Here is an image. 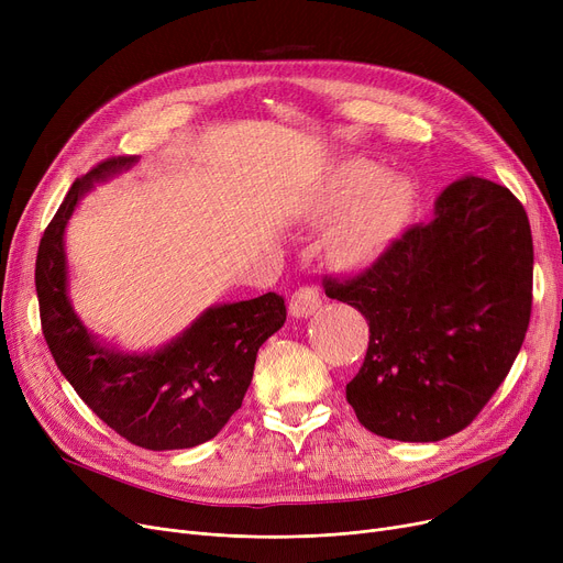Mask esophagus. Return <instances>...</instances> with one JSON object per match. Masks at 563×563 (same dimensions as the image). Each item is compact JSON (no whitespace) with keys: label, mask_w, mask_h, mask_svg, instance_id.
<instances>
[{"label":"esophagus","mask_w":563,"mask_h":563,"mask_svg":"<svg viewBox=\"0 0 563 563\" xmlns=\"http://www.w3.org/2000/svg\"><path fill=\"white\" fill-rule=\"evenodd\" d=\"M319 306H321L319 291L314 287H308V285L299 287L297 291L291 294V299H289L291 317H310Z\"/></svg>","instance_id":"esophagus-1"}]
</instances>
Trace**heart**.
Here are the masks:
<instances>
[{"instance_id": "1", "label": "heart", "mask_w": 563, "mask_h": 563, "mask_svg": "<svg viewBox=\"0 0 563 563\" xmlns=\"http://www.w3.org/2000/svg\"><path fill=\"white\" fill-rule=\"evenodd\" d=\"M416 189L406 175L386 173L367 159L338 164L321 183L312 200L317 219H331L344 209L335 223L329 251L342 266H361L386 251L410 219Z\"/></svg>"}]
</instances>
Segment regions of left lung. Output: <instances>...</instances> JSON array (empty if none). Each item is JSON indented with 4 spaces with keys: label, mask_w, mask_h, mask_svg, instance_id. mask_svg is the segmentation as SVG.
I'll list each match as a JSON object with an SVG mask.
<instances>
[{
    "label": "left lung",
    "mask_w": 563,
    "mask_h": 563,
    "mask_svg": "<svg viewBox=\"0 0 563 563\" xmlns=\"http://www.w3.org/2000/svg\"><path fill=\"white\" fill-rule=\"evenodd\" d=\"M534 246L525 207L467 175L435 219L404 230L367 269L323 278L365 314L369 344L346 401L376 435L435 442L475 420L507 378L531 314Z\"/></svg>",
    "instance_id": "1"
}]
</instances>
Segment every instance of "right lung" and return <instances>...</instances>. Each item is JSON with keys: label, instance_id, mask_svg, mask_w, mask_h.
<instances>
[{"label": "right lung", "instance_id": "obj_1", "mask_svg": "<svg viewBox=\"0 0 563 563\" xmlns=\"http://www.w3.org/2000/svg\"><path fill=\"white\" fill-rule=\"evenodd\" d=\"M132 164L136 157H109L77 177L45 228L36 257L43 335L75 393L118 435L153 452L187 450L214 438L242 406L257 349L283 327L287 310L276 291L207 308L183 335L141 356L88 333L68 299L64 232L93 183Z\"/></svg>", "mask_w": 563, "mask_h": 563}]
</instances>
